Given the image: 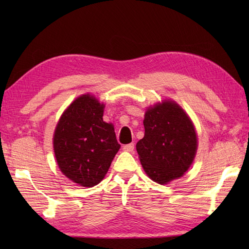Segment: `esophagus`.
Segmentation results:
<instances>
[{"mask_svg":"<svg viewBox=\"0 0 249 249\" xmlns=\"http://www.w3.org/2000/svg\"><path fill=\"white\" fill-rule=\"evenodd\" d=\"M123 150L124 151H127V152H134L135 150V143H129V144H126L123 146Z\"/></svg>","mask_w":249,"mask_h":249,"instance_id":"34e87169","label":"esophagus"}]
</instances>
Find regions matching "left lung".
I'll list each match as a JSON object with an SVG mask.
<instances>
[{
    "instance_id": "left-lung-1",
    "label": "left lung",
    "mask_w": 249,
    "mask_h": 249,
    "mask_svg": "<svg viewBox=\"0 0 249 249\" xmlns=\"http://www.w3.org/2000/svg\"><path fill=\"white\" fill-rule=\"evenodd\" d=\"M144 137L136 147L145 173L158 184L181 178L197 151L192 121L178 104L165 100L144 115Z\"/></svg>"
}]
</instances>
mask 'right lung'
Instances as JSON below:
<instances>
[{"label": "right lung", "mask_w": 249, "mask_h": 249, "mask_svg": "<svg viewBox=\"0 0 249 249\" xmlns=\"http://www.w3.org/2000/svg\"><path fill=\"white\" fill-rule=\"evenodd\" d=\"M105 105L89 94L78 97L56 125L53 149L61 171L72 182L93 187L105 178L120 149L112 124L104 122Z\"/></svg>", "instance_id": "1"}]
</instances>
